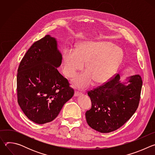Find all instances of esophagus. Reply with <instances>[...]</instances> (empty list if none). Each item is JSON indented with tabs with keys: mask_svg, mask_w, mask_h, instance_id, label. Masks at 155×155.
Segmentation results:
<instances>
[{
	"mask_svg": "<svg viewBox=\"0 0 155 155\" xmlns=\"http://www.w3.org/2000/svg\"><path fill=\"white\" fill-rule=\"evenodd\" d=\"M81 94V93H79L78 91H75V93H74V96L75 97H77V96H79Z\"/></svg>",
	"mask_w": 155,
	"mask_h": 155,
	"instance_id": "34e87169",
	"label": "esophagus"
}]
</instances>
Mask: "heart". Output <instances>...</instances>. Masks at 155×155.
I'll use <instances>...</instances> for the list:
<instances>
[{
    "mask_svg": "<svg viewBox=\"0 0 155 155\" xmlns=\"http://www.w3.org/2000/svg\"><path fill=\"white\" fill-rule=\"evenodd\" d=\"M123 58L120 48L107 41H83L75 50L65 49L62 53V71L69 78L75 76L85 64L86 71L72 80L74 86L80 89L107 81L116 72Z\"/></svg>",
    "mask_w": 155,
    "mask_h": 155,
    "instance_id": "1",
    "label": "heart"
}]
</instances>
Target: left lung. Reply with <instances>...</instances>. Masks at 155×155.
Masks as SVG:
<instances>
[{
	"mask_svg": "<svg viewBox=\"0 0 155 155\" xmlns=\"http://www.w3.org/2000/svg\"><path fill=\"white\" fill-rule=\"evenodd\" d=\"M142 78L128 77L121 81L119 74L102 86L87 93L92 106L85 114L87 123L93 129L108 133L122 126L138 107Z\"/></svg>",
	"mask_w": 155,
	"mask_h": 155,
	"instance_id": "obj_1",
	"label": "left lung"
}]
</instances>
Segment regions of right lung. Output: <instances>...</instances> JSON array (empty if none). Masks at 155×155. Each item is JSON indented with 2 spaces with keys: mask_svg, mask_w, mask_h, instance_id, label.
<instances>
[{
  "mask_svg": "<svg viewBox=\"0 0 155 155\" xmlns=\"http://www.w3.org/2000/svg\"><path fill=\"white\" fill-rule=\"evenodd\" d=\"M61 63L56 38L47 35L33 43L19 64L18 102L25 115L37 124L54 120L74 94L57 69Z\"/></svg>",
  "mask_w": 155,
  "mask_h": 155,
  "instance_id": "1",
  "label": "right lung"
}]
</instances>
